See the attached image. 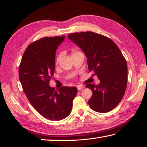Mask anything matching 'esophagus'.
Segmentation results:
<instances>
[{
  "mask_svg": "<svg viewBox=\"0 0 147 147\" xmlns=\"http://www.w3.org/2000/svg\"><path fill=\"white\" fill-rule=\"evenodd\" d=\"M76 88H77V89H78V90L80 91V90H81V89H82L84 88V86H81V85H78V86H76Z\"/></svg>",
  "mask_w": 147,
  "mask_h": 147,
  "instance_id": "esophagus-1",
  "label": "esophagus"
}]
</instances>
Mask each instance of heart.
Wrapping results in <instances>:
<instances>
[{
    "mask_svg": "<svg viewBox=\"0 0 147 147\" xmlns=\"http://www.w3.org/2000/svg\"><path fill=\"white\" fill-rule=\"evenodd\" d=\"M79 53V52L77 51L76 50H75V49L72 50V56L74 55V54H76V53ZM61 58V54H59V55L56 57V64H58L59 63V61H60Z\"/></svg>",
    "mask_w": 147,
    "mask_h": 147,
    "instance_id": "heart-1",
    "label": "heart"
}]
</instances>
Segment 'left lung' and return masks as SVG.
<instances>
[{"label":"left lung","mask_w":147,"mask_h":147,"mask_svg":"<svg viewBox=\"0 0 147 147\" xmlns=\"http://www.w3.org/2000/svg\"><path fill=\"white\" fill-rule=\"evenodd\" d=\"M68 38L84 51L89 71L100 81L97 86H86L93 92L89 106L96 112L112 110L122 100L127 86V64L120 49L111 39L92 32L72 33Z\"/></svg>","instance_id":"left-lung-1"}]
</instances>
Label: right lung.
Segmentation results:
<instances>
[{
	"instance_id": "right-lung-1",
	"label": "right lung",
	"mask_w": 147,
	"mask_h": 147,
	"mask_svg": "<svg viewBox=\"0 0 147 147\" xmlns=\"http://www.w3.org/2000/svg\"><path fill=\"white\" fill-rule=\"evenodd\" d=\"M65 36L45 37L30 44L23 54L19 77L26 97L45 118L59 121L71 112L76 87L56 89L49 86L55 71L56 51Z\"/></svg>"
}]
</instances>
